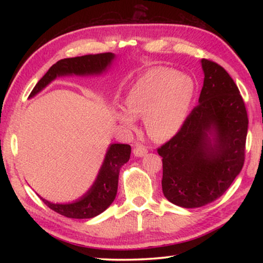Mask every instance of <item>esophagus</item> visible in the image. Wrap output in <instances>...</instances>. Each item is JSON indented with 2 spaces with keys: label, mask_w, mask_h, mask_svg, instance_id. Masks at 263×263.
Segmentation results:
<instances>
[{
  "label": "esophagus",
  "mask_w": 263,
  "mask_h": 263,
  "mask_svg": "<svg viewBox=\"0 0 263 263\" xmlns=\"http://www.w3.org/2000/svg\"><path fill=\"white\" fill-rule=\"evenodd\" d=\"M147 152H148L147 147H145V146L142 145H137L135 146V148H133V154H135L136 157H144Z\"/></svg>",
  "instance_id": "34e87169"
}]
</instances>
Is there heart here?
<instances>
[{
    "label": "heart",
    "instance_id": "heart-1",
    "mask_svg": "<svg viewBox=\"0 0 263 263\" xmlns=\"http://www.w3.org/2000/svg\"><path fill=\"white\" fill-rule=\"evenodd\" d=\"M194 82L174 69L155 67L145 72L128 89L125 111H116L117 122L126 130L136 128L135 118L145 119L148 136L166 140L175 136L188 115Z\"/></svg>",
    "mask_w": 263,
    "mask_h": 263
}]
</instances>
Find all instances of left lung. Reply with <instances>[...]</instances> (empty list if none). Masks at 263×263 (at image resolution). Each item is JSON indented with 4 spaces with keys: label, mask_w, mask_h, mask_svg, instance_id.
Returning a JSON list of instances; mask_svg holds the SVG:
<instances>
[{
    "label": "left lung",
    "mask_w": 263,
    "mask_h": 263,
    "mask_svg": "<svg viewBox=\"0 0 263 263\" xmlns=\"http://www.w3.org/2000/svg\"><path fill=\"white\" fill-rule=\"evenodd\" d=\"M202 67L199 103L158 148L164 197L182 208H201L219 198L245 162L248 117L242 96L217 62L202 59Z\"/></svg>",
    "instance_id": "obj_1"
}]
</instances>
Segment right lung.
I'll return each mask as SVG.
<instances>
[{"label": "right lung", "mask_w": 263, "mask_h": 263, "mask_svg": "<svg viewBox=\"0 0 263 263\" xmlns=\"http://www.w3.org/2000/svg\"><path fill=\"white\" fill-rule=\"evenodd\" d=\"M112 53H99L82 57L67 58L55 62L47 73L39 80L31 91L30 97L38 94L42 89L60 75H91L100 74L114 60ZM131 146L127 144H112L106 152L104 162L99 173V176L90 190L79 201L69 204H53L46 199L43 202L61 216L77 219H87L103 212L110 206L117 195L118 175L121 167L130 159Z\"/></svg>", "instance_id": "1"}]
</instances>
